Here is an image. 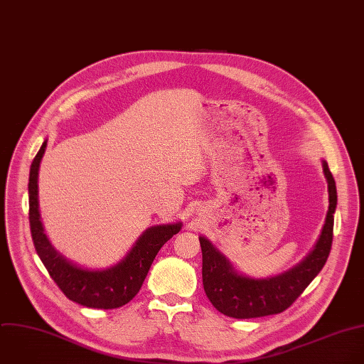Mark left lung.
<instances>
[{
  "mask_svg": "<svg viewBox=\"0 0 364 364\" xmlns=\"http://www.w3.org/2000/svg\"><path fill=\"white\" fill-rule=\"evenodd\" d=\"M323 171L328 187V211L313 250L290 270L267 277L253 279L238 274L231 263L205 237H198L203 253V286L211 304L234 318H255L279 314L289 309L320 273L330 255L333 241L337 191L326 161Z\"/></svg>",
  "mask_w": 364,
  "mask_h": 364,
  "instance_id": "8db88e82",
  "label": "left lung"
}]
</instances>
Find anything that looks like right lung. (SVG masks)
I'll return each mask as SVG.
<instances>
[{
  "instance_id": "add662e5",
  "label": "right lung",
  "mask_w": 364,
  "mask_h": 364,
  "mask_svg": "<svg viewBox=\"0 0 364 364\" xmlns=\"http://www.w3.org/2000/svg\"><path fill=\"white\" fill-rule=\"evenodd\" d=\"M47 140L30 168V228L38 257L60 290L73 301L91 309H117L127 304L140 291L143 282L167 241L181 230V223L159 224L147 228L129 255L112 267L90 270L80 267L60 255L44 232L38 210V170Z\"/></svg>"
}]
</instances>
